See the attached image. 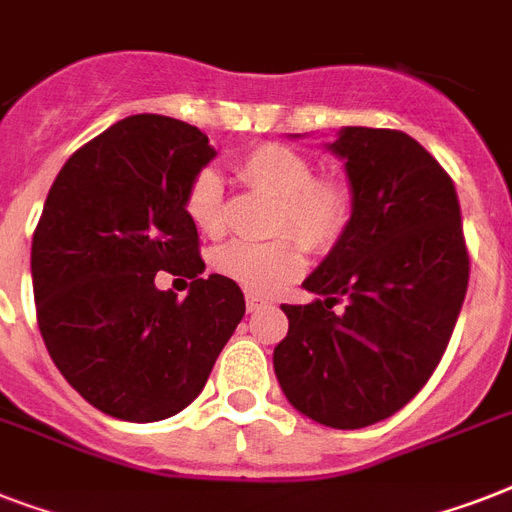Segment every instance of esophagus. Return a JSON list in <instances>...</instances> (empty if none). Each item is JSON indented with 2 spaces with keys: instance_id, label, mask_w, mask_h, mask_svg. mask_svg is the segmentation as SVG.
I'll list each match as a JSON object with an SVG mask.
<instances>
[{
  "instance_id": "obj_1",
  "label": "esophagus",
  "mask_w": 512,
  "mask_h": 512,
  "mask_svg": "<svg viewBox=\"0 0 512 512\" xmlns=\"http://www.w3.org/2000/svg\"><path fill=\"white\" fill-rule=\"evenodd\" d=\"M265 305H268V303H265L263 297H257V295H252V292H249V295H247V311L249 313H257L260 308H265Z\"/></svg>"
}]
</instances>
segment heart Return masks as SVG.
Wrapping results in <instances>:
<instances>
[{
	"label": "heart",
	"instance_id": "obj_1",
	"mask_svg": "<svg viewBox=\"0 0 512 512\" xmlns=\"http://www.w3.org/2000/svg\"><path fill=\"white\" fill-rule=\"evenodd\" d=\"M236 175L249 188L279 199L273 233L284 239L268 244H225L215 255V268L252 295H276L305 271V252L294 240L300 238L313 252L335 247L348 231L353 196L337 177H316L311 159L284 143L249 148L236 159ZM185 215L207 236L225 231L223 177L215 170L207 167L193 175L185 191ZM287 232L296 238L287 237Z\"/></svg>",
	"mask_w": 512,
	"mask_h": 512
}]
</instances>
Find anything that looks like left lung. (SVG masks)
<instances>
[{"mask_svg":"<svg viewBox=\"0 0 512 512\" xmlns=\"http://www.w3.org/2000/svg\"><path fill=\"white\" fill-rule=\"evenodd\" d=\"M353 215L303 281L319 300L281 305L273 369L289 404L337 430L388 420L436 372L468 292L470 257L452 177L398 130L345 127ZM346 303L342 312L334 305Z\"/></svg>","mask_w":512,"mask_h":512,"instance_id":"8db88e82","label":"left lung"}]
</instances>
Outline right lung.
Segmentation results:
<instances>
[{"mask_svg": "<svg viewBox=\"0 0 512 512\" xmlns=\"http://www.w3.org/2000/svg\"><path fill=\"white\" fill-rule=\"evenodd\" d=\"M212 159L199 127L127 116L63 164L44 201L31 241L39 332L68 385L116 420L185 409L244 319L239 284L201 276L185 215V191ZM159 270L192 279L185 301L155 289Z\"/></svg>", "mask_w": 512, "mask_h": 512, "instance_id": "right-lung-1", "label": "right lung"}]
</instances>
